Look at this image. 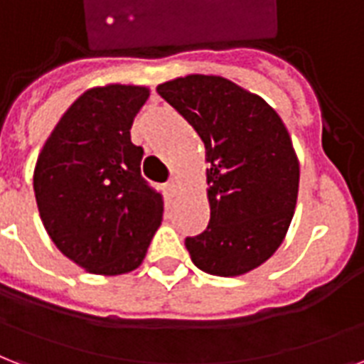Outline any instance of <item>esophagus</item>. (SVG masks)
Masks as SVG:
<instances>
[{
	"label": "esophagus",
	"mask_w": 364,
	"mask_h": 364,
	"mask_svg": "<svg viewBox=\"0 0 364 364\" xmlns=\"http://www.w3.org/2000/svg\"><path fill=\"white\" fill-rule=\"evenodd\" d=\"M178 188H180V182L176 178H171L167 182V190L171 196H176V193H178Z\"/></svg>",
	"instance_id": "esophagus-1"
}]
</instances>
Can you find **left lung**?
<instances>
[{
    "label": "left lung",
    "mask_w": 364,
    "mask_h": 364,
    "mask_svg": "<svg viewBox=\"0 0 364 364\" xmlns=\"http://www.w3.org/2000/svg\"><path fill=\"white\" fill-rule=\"evenodd\" d=\"M205 144L210 220L186 237L201 272L233 277L279 249L298 197L296 154L287 127L260 97L218 75H186L157 87Z\"/></svg>",
    "instance_id": "obj_1"
}]
</instances>
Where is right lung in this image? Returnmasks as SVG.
<instances>
[{"label": "right lung", "mask_w": 364, "mask_h": 364, "mask_svg": "<svg viewBox=\"0 0 364 364\" xmlns=\"http://www.w3.org/2000/svg\"><path fill=\"white\" fill-rule=\"evenodd\" d=\"M146 87L108 85L81 95L38 157L33 191L62 255L98 275L142 264L163 216V196L140 174L131 125Z\"/></svg>", "instance_id": "add662e5"}]
</instances>
